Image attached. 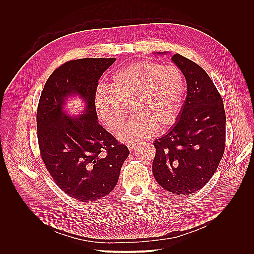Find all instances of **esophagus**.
Returning a JSON list of instances; mask_svg holds the SVG:
<instances>
[{
    "instance_id": "obj_1",
    "label": "esophagus",
    "mask_w": 254,
    "mask_h": 254,
    "mask_svg": "<svg viewBox=\"0 0 254 254\" xmlns=\"http://www.w3.org/2000/svg\"><path fill=\"white\" fill-rule=\"evenodd\" d=\"M135 145H136V143H135V142H128V143L127 144V146L128 147V149H129V150H132V149L134 148V146H135Z\"/></svg>"
}]
</instances>
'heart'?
<instances>
[{
  "label": "heart",
  "mask_w": 254,
  "mask_h": 254,
  "mask_svg": "<svg viewBox=\"0 0 254 254\" xmlns=\"http://www.w3.org/2000/svg\"><path fill=\"white\" fill-rule=\"evenodd\" d=\"M186 92L182 70L175 65L140 60L118 71L110 86H100L95 106L108 128L119 131L130 111L135 114L120 133L124 141H135L162 131L176 123Z\"/></svg>",
  "instance_id": "obj_1"
}]
</instances>
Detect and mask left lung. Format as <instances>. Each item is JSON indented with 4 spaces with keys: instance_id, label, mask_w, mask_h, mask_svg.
Returning a JSON list of instances; mask_svg holds the SVG:
<instances>
[{
    "instance_id": "1",
    "label": "left lung",
    "mask_w": 254,
    "mask_h": 254,
    "mask_svg": "<svg viewBox=\"0 0 254 254\" xmlns=\"http://www.w3.org/2000/svg\"><path fill=\"white\" fill-rule=\"evenodd\" d=\"M173 62L187 82L180 118L167 134L154 140L152 172L158 184L175 195H190L213 177L226 145L223 99L207 72L176 53Z\"/></svg>"
}]
</instances>
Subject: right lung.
Here are the masks:
<instances>
[{
	"mask_svg": "<svg viewBox=\"0 0 254 254\" xmlns=\"http://www.w3.org/2000/svg\"><path fill=\"white\" fill-rule=\"evenodd\" d=\"M116 58L70 60L56 68L41 92L36 127L42 161L55 184L71 198L93 202L116 187L128 148L97 121L98 80ZM79 93L86 113L70 118L62 108L64 98Z\"/></svg>",
	"mask_w": 254,
	"mask_h": 254,
	"instance_id": "obj_1",
	"label": "right lung"
}]
</instances>
